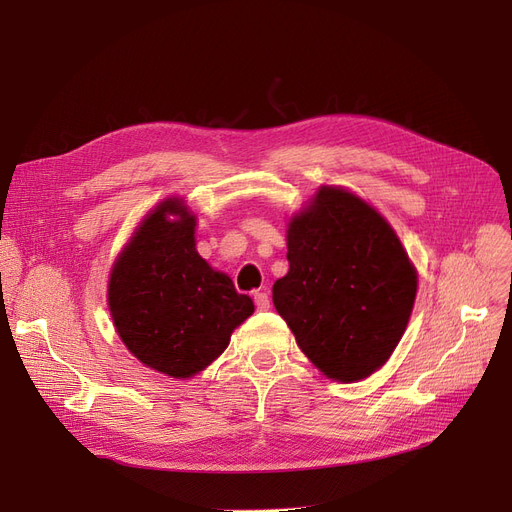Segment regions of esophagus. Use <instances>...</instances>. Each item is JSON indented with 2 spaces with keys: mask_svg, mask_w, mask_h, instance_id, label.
Wrapping results in <instances>:
<instances>
[{
  "mask_svg": "<svg viewBox=\"0 0 512 512\" xmlns=\"http://www.w3.org/2000/svg\"><path fill=\"white\" fill-rule=\"evenodd\" d=\"M253 301L257 311H267L270 309V297H267V292H255L253 294Z\"/></svg>",
  "mask_w": 512,
  "mask_h": 512,
  "instance_id": "obj_1",
  "label": "esophagus"
}]
</instances>
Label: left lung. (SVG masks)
<instances>
[{
  "mask_svg": "<svg viewBox=\"0 0 512 512\" xmlns=\"http://www.w3.org/2000/svg\"><path fill=\"white\" fill-rule=\"evenodd\" d=\"M286 257L274 305L301 351L338 382L380 369L417 294L415 267L388 222L353 193L324 186L290 222Z\"/></svg>",
  "mask_w": 512,
  "mask_h": 512,
  "instance_id": "left-lung-1",
  "label": "left lung"
}]
</instances>
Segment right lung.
Returning <instances> with one entry per match:
<instances>
[{
	"label": "right lung",
	"mask_w": 512,
	"mask_h": 512,
	"mask_svg": "<svg viewBox=\"0 0 512 512\" xmlns=\"http://www.w3.org/2000/svg\"><path fill=\"white\" fill-rule=\"evenodd\" d=\"M107 301L128 351L172 378H191L218 359L255 311L247 294L201 259L195 215L178 199L161 203L134 232L112 270Z\"/></svg>",
	"instance_id": "1"
}]
</instances>
